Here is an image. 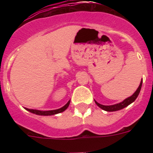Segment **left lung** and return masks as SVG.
Returning <instances> with one entry per match:
<instances>
[{
  "label": "left lung",
  "instance_id": "8db88e82",
  "mask_svg": "<svg viewBox=\"0 0 153 153\" xmlns=\"http://www.w3.org/2000/svg\"><path fill=\"white\" fill-rule=\"evenodd\" d=\"M141 86H142V80L140 81V83L138 86V88L137 89V91H135V93L133 94V95L130 96V97H128V98H126L123 102H120V103H117V104H114V105H102L100 103H98V102H95L96 105H98V107H100L101 109H103V110H105L107 112H114V111H117V110H120V109H122L124 108H126V106H128V105H130L131 103H133L134 101L137 99V98L139 95V94H140V89H141Z\"/></svg>",
  "mask_w": 153,
  "mask_h": 153
}]
</instances>
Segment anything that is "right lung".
Instances as JSON below:
<instances>
[{"label":"right lung","instance_id":"obj_1","mask_svg":"<svg viewBox=\"0 0 153 153\" xmlns=\"http://www.w3.org/2000/svg\"><path fill=\"white\" fill-rule=\"evenodd\" d=\"M70 102H71V100L68 101L67 104L65 105H63L62 107H61L59 109H54V110H45V111H44V110L27 109V108H25V109L27 110V111H29L30 113L36 114V115H40V116H51V115H55V114H59V113H62V112L65 111V110L68 108V106H69Z\"/></svg>","mask_w":153,"mask_h":153}]
</instances>
